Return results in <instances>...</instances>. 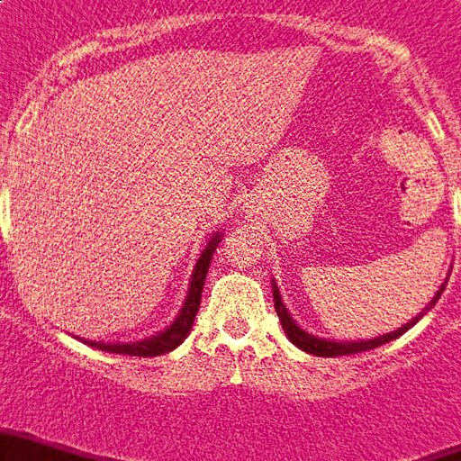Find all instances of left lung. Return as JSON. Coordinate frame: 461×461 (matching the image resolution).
<instances>
[{
    "label": "left lung",
    "mask_w": 461,
    "mask_h": 461,
    "mask_svg": "<svg viewBox=\"0 0 461 461\" xmlns=\"http://www.w3.org/2000/svg\"><path fill=\"white\" fill-rule=\"evenodd\" d=\"M445 283H447V280H445ZM445 283H442L440 290L435 293L433 300L428 302L426 309H423L418 316H413L411 321H406L402 329L384 333V336H377V339L331 340V339H319V336H314V333L304 331L302 326H297V321H294L293 316H290V312H287L285 302H283V294H280V290H277V283L276 280H270V285H273V302H276V312H277V319H280V324H283V331H285L287 339L293 340L294 346L300 348V350H304V353L316 357H336V356H350V353H363V350H372V348H379V346H384V343H389V340L399 339L403 331H409L411 326L416 324L418 319H423V314H426L428 309L435 307V302L440 300L442 290H445Z\"/></svg>",
    "instance_id": "left-lung-1"
}]
</instances>
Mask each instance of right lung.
I'll return each instance as SVG.
<instances>
[{"mask_svg": "<svg viewBox=\"0 0 461 461\" xmlns=\"http://www.w3.org/2000/svg\"><path fill=\"white\" fill-rule=\"evenodd\" d=\"M222 230H217L212 237L207 239L205 249L200 251L198 261L193 266L191 283H188V293H185L184 307L178 309V314L171 324L164 329V331L154 333L149 339L135 340V343H104V340H84L89 343L91 348H98V350H105V353H118V356H137V357H154L164 356L168 350H174L176 346H181L185 340V336L191 333L193 321H195V314H198L200 307V294H203V285H205L207 268L212 263V254L215 249L222 241Z\"/></svg>", "mask_w": 461, "mask_h": 461, "instance_id": "obj_1", "label": "right lung"}]
</instances>
